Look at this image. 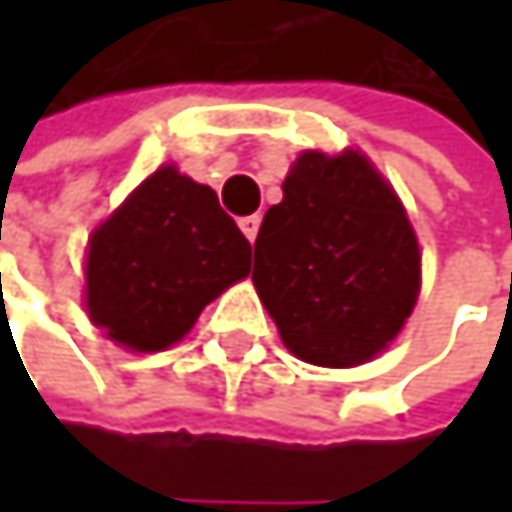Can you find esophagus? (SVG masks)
<instances>
[{"label": "esophagus", "mask_w": 512, "mask_h": 512, "mask_svg": "<svg viewBox=\"0 0 512 512\" xmlns=\"http://www.w3.org/2000/svg\"><path fill=\"white\" fill-rule=\"evenodd\" d=\"M257 228H260V216H246V219H240V231L246 234L249 243H255Z\"/></svg>", "instance_id": "obj_1"}]
</instances>
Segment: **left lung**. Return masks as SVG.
Returning a JSON list of instances; mask_svg holds the SVG:
<instances>
[{"label":"left lung","mask_w":512,"mask_h":512,"mask_svg":"<svg viewBox=\"0 0 512 512\" xmlns=\"http://www.w3.org/2000/svg\"><path fill=\"white\" fill-rule=\"evenodd\" d=\"M281 189L257 231V296L296 358L364 364L397 338L421 290L409 216L358 151H305Z\"/></svg>","instance_id":"left-lung-1"}]
</instances>
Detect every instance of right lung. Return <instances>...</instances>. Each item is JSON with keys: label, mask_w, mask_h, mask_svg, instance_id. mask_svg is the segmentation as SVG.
Returning <instances> with one entry per match:
<instances>
[{"label": "right lung", "mask_w": 512, "mask_h": 512, "mask_svg": "<svg viewBox=\"0 0 512 512\" xmlns=\"http://www.w3.org/2000/svg\"><path fill=\"white\" fill-rule=\"evenodd\" d=\"M249 269L252 246L216 192L162 165L91 234L85 311L115 344L159 353Z\"/></svg>", "instance_id": "add662e5"}]
</instances>
